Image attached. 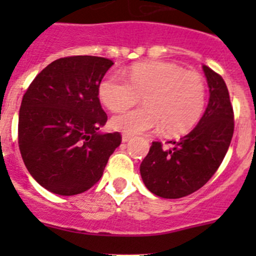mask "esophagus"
<instances>
[{"label": "esophagus", "instance_id": "34e87169", "mask_svg": "<svg viewBox=\"0 0 256 256\" xmlns=\"http://www.w3.org/2000/svg\"><path fill=\"white\" fill-rule=\"evenodd\" d=\"M130 140H132V137H130V136H128V134L122 136V141H123L124 144H126V142H128V141H130Z\"/></svg>", "mask_w": 256, "mask_h": 256}]
</instances>
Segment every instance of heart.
Listing matches in <instances>:
<instances>
[{
  "label": "heart",
  "mask_w": 256,
  "mask_h": 256,
  "mask_svg": "<svg viewBox=\"0 0 256 256\" xmlns=\"http://www.w3.org/2000/svg\"><path fill=\"white\" fill-rule=\"evenodd\" d=\"M204 78L196 72L164 61L136 64L128 80L110 73L101 80L98 96L112 112H120L144 97V106L115 115L112 126L126 134L159 130L180 134L195 126L204 112Z\"/></svg>",
  "instance_id": "heart-1"
}]
</instances>
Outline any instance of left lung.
<instances>
[{
    "label": "left lung",
    "mask_w": 256,
    "mask_h": 256,
    "mask_svg": "<svg viewBox=\"0 0 256 256\" xmlns=\"http://www.w3.org/2000/svg\"><path fill=\"white\" fill-rule=\"evenodd\" d=\"M209 104L198 126L180 141H169L162 148L152 142L140 166L148 191L164 198H180L198 191L222 164L234 136V108L224 80L214 70L202 66Z\"/></svg>",
    "instance_id": "8db88e82"
}]
</instances>
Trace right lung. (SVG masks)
Masks as SVG:
<instances>
[{
	"mask_svg": "<svg viewBox=\"0 0 256 256\" xmlns=\"http://www.w3.org/2000/svg\"><path fill=\"white\" fill-rule=\"evenodd\" d=\"M112 64L98 56L58 58L22 96L20 154L32 177L50 192L73 196L91 188L120 144L119 132H100L108 115L98 87Z\"/></svg>",
	"mask_w": 256,
	"mask_h": 256,
	"instance_id": "add662e5",
	"label": "right lung"
}]
</instances>
